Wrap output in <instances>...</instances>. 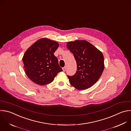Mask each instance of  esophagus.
<instances>
[{
	"mask_svg": "<svg viewBox=\"0 0 131 131\" xmlns=\"http://www.w3.org/2000/svg\"><path fill=\"white\" fill-rule=\"evenodd\" d=\"M62 69H63V71H66V67H64L62 68Z\"/></svg>",
	"mask_w": 131,
	"mask_h": 131,
	"instance_id": "1",
	"label": "esophagus"
}]
</instances>
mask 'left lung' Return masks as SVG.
<instances>
[{
  "label": "left lung",
  "instance_id": "left-lung-1",
  "mask_svg": "<svg viewBox=\"0 0 131 131\" xmlns=\"http://www.w3.org/2000/svg\"><path fill=\"white\" fill-rule=\"evenodd\" d=\"M66 45L73 54L77 65L76 73L68 75L70 84L79 90L91 88L99 79L104 68L102 52L85 40L68 41Z\"/></svg>",
  "mask_w": 131,
  "mask_h": 131
}]
</instances>
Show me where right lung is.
<instances>
[{"instance_id":"1","label":"right lung","mask_w":131,"mask_h":131,"mask_svg":"<svg viewBox=\"0 0 131 131\" xmlns=\"http://www.w3.org/2000/svg\"><path fill=\"white\" fill-rule=\"evenodd\" d=\"M59 46L58 42L42 38L26 50L22 59L24 68L28 77L34 83L39 85L48 84L63 71L54 55Z\"/></svg>"}]
</instances>
